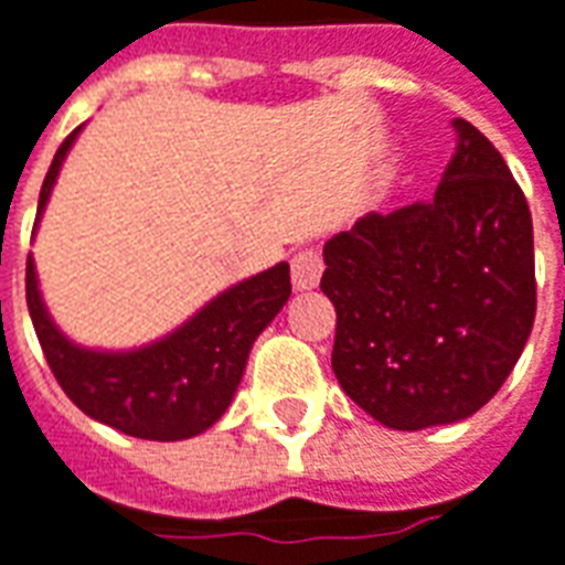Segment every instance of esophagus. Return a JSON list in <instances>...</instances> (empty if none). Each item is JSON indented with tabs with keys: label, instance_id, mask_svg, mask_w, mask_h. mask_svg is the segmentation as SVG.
Wrapping results in <instances>:
<instances>
[{
	"label": "esophagus",
	"instance_id": "1",
	"mask_svg": "<svg viewBox=\"0 0 565 565\" xmlns=\"http://www.w3.org/2000/svg\"><path fill=\"white\" fill-rule=\"evenodd\" d=\"M321 274H324V258L318 256L316 249H300L291 258V282L298 291H309L321 282Z\"/></svg>",
	"mask_w": 565,
	"mask_h": 565
}]
</instances>
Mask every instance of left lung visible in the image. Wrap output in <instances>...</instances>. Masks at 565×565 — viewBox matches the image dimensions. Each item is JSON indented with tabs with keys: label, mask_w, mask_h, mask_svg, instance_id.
<instances>
[{
	"label": "left lung",
	"mask_w": 565,
	"mask_h": 565,
	"mask_svg": "<svg viewBox=\"0 0 565 565\" xmlns=\"http://www.w3.org/2000/svg\"><path fill=\"white\" fill-rule=\"evenodd\" d=\"M452 127L459 146L435 199L372 211L324 244L333 372L398 431L477 414L515 369L536 316L527 199L477 127Z\"/></svg>",
	"instance_id": "left-lung-1"
}]
</instances>
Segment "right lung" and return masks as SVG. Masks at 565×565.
Instances as JSON below:
<instances>
[{
	"label": "right lung",
	"instance_id": "obj_1",
	"mask_svg": "<svg viewBox=\"0 0 565 565\" xmlns=\"http://www.w3.org/2000/svg\"><path fill=\"white\" fill-rule=\"evenodd\" d=\"M74 134L58 146L38 199L41 220L58 169L76 142ZM291 295L288 265L267 267L256 277L226 288L169 337L134 351H92L74 345L53 324L38 288L35 262H25V303L38 342L58 387L76 408L130 438L184 440L202 435L232 405L247 369L249 348L277 318Z\"/></svg>",
	"mask_w": 565,
	"mask_h": 565
}]
</instances>
